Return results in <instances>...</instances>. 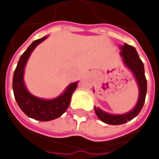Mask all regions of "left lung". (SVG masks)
I'll use <instances>...</instances> for the list:
<instances>
[{"label": "left lung", "instance_id": "1", "mask_svg": "<svg viewBox=\"0 0 159 159\" xmlns=\"http://www.w3.org/2000/svg\"><path fill=\"white\" fill-rule=\"evenodd\" d=\"M120 55L122 57L123 63L130 70L134 75L139 87V96L135 106L130 111L124 114H110L102 111L99 107H94L98 117L104 123L109 125H120L134 118L141 111L145 101L147 93V80L144 75V67L134 47L125 43L120 47Z\"/></svg>", "mask_w": 159, "mask_h": 159}]
</instances>
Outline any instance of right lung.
Instances as JSON below:
<instances>
[{
  "mask_svg": "<svg viewBox=\"0 0 159 159\" xmlns=\"http://www.w3.org/2000/svg\"><path fill=\"white\" fill-rule=\"evenodd\" d=\"M45 36L35 40L23 53L18 62L13 76V91L15 98L20 109L26 115L34 120L48 121L60 117L66 111L70 98L78 85V81L70 84L65 91L58 97L52 99H44L30 93L24 81L25 68L28 60L37 46L48 39Z\"/></svg>",
  "mask_w": 159,
  "mask_h": 159,
  "instance_id": "1",
  "label": "right lung"
}]
</instances>
